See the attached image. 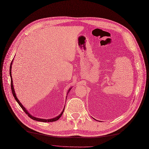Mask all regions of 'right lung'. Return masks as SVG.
Segmentation results:
<instances>
[{"mask_svg": "<svg viewBox=\"0 0 149 149\" xmlns=\"http://www.w3.org/2000/svg\"><path fill=\"white\" fill-rule=\"evenodd\" d=\"M13 61H11V65H10V77H11V91H12V93H13V95L14 97H15V99L16 100V101L17 102V103L19 104V105L20 106V107L22 109V110L25 111V113H26V114L28 116H29L30 118H31L32 119L35 120V121H40V122H44V123H47V122L50 123V122H54V121H57V120H58V119L61 118V116H62V113H63V111H64V109H65V107L63 108V111L61 112V114H60L59 116H58L57 117H55V118H52V119H46L38 118H36V117H34V116H33L32 115H31L28 112L27 110H26V109H25V108L24 107L23 105L20 103V102L19 101V100H18V99H17V97H16V93H15V89H14V86H13V79H12V76H11V67H12V62H13ZM70 90V89H69V90L68 91V93ZM67 94H68V93H67Z\"/></svg>", "mask_w": 149, "mask_h": 149, "instance_id": "right-lung-1", "label": "right lung"}]
</instances>
